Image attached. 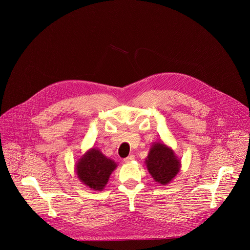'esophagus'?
Instances as JSON below:
<instances>
[{
	"instance_id": "1",
	"label": "esophagus",
	"mask_w": 250,
	"mask_h": 250,
	"mask_svg": "<svg viewBox=\"0 0 250 250\" xmlns=\"http://www.w3.org/2000/svg\"><path fill=\"white\" fill-rule=\"evenodd\" d=\"M133 159H134V155H133V154H130V155H128L127 157H125V158L124 159V161H125V163H128V162H131Z\"/></svg>"
}]
</instances>
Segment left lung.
Returning a JSON list of instances; mask_svg holds the SVG:
<instances>
[{
    "instance_id": "left-lung-1",
    "label": "left lung",
    "mask_w": 250,
    "mask_h": 250,
    "mask_svg": "<svg viewBox=\"0 0 250 250\" xmlns=\"http://www.w3.org/2000/svg\"><path fill=\"white\" fill-rule=\"evenodd\" d=\"M147 170L161 185L168 184L180 170V161L164 144H154L146 160Z\"/></svg>"
}]
</instances>
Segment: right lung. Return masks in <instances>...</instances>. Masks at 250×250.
Instances as JSON below:
<instances>
[{"instance_id": "obj_1", "label": "right lung", "mask_w": 250, "mask_h": 250, "mask_svg": "<svg viewBox=\"0 0 250 250\" xmlns=\"http://www.w3.org/2000/svg\"><path fill=\"white\" fill-rule=\"evenodd\" d=\"M117 164L105 157L100 150L92 148L78 162L76 173L79 179L89 188L101 191L108 183Z\"/></svg>"}]
</instances>
